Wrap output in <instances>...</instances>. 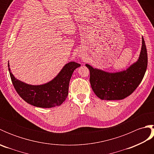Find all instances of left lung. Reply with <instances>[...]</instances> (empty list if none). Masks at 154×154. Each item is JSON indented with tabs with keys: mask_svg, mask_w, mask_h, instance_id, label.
<instances>
[{
	"mask_svg": "<svg viewBox=\"0 0 154 154\" xmlns=\"http://www.w3.org/2000/svg\"><path fill=\"white\" fill-rule=\"evenodd\" d=\"M142 45L138 60L126 70L109 73L86 67L90 71V83L94 94L102 100H122L130 95L142 81L148 66V54L142 37Z\"/></svg>",
	"mask_w": 154,
	"mask_h": 154,
	"instance_id": "8db88e82",
	"label": "left lung"
}]
</instances>
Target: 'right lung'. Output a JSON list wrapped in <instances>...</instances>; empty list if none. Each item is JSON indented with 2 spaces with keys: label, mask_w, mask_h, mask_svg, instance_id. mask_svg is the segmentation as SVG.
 <instances>
[{
  "label": "right lung",
  "mask_w": 154,
  "mask_h": 154,
  "mask_svg": "<svg viewBox=\"0 0 154 154\" xmlns=\"http://www.w3.org/2000/svg\"><path fill=\"white\" fill-rule=\"evenodd\" d=\"M8 66L13 86L23 100L36 107L51 108L61 105L66 99L72 74L81 65L74 61L69 62L50 82L39 85H29L17 79L12 73L9 63Z\"/></svg>",
  "instance_id": "1"
}]
</instances>
